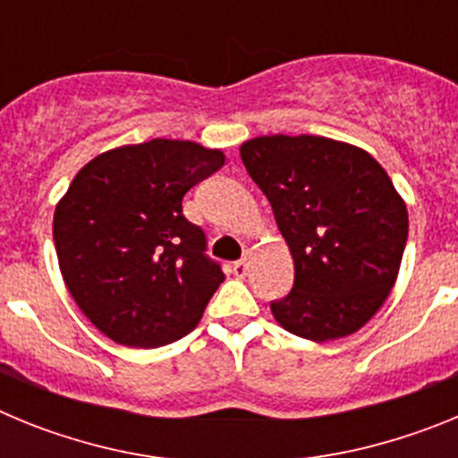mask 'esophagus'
<instances>
[{"instance_id": "esophagus-1", "label": "esophagus", "mask_w": 458, "mask_h": 458, "mask_svg": "<svg viewBox=\"0 0 458 458\" xmlns=\"http://www.w3.org/2000/svg\"><path fill=\"white\" fill-rule=\"evenodd\" d=\"M232 270L236 277H245V275L250 273V264H248V259H241V261H233L232 264Z\"/></svg>"}]
</instances>
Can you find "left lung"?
<instances>
[{"label": "left lung", "mask_w": 458, "mask_h": 458, "mask_svg": "<svg viewBox=\"0 0 458 458\" xmlns=\"http://www.w3.org/2000/svg\"><path fill=\"white\" fill-rule=\"evenodd\" d=\"M293 257V289L270 302L298 337L327 342L365 326L402 266L408 213L386 169L351 144L314 135L241 147Z\"/></svg>", "instance_id": "left-lung-1"}]
</instances>
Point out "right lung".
Here are the masks:
<instances>
[{"label": "right lung", "instance_id": "obj_1", "mask_svg": "<svg viewBox=\"0 0 458 458\" xmlns=\"http://www.w3.org/2000/svg\"><path fill=\"white\" fill-rule=\"evenodd\" d=\"M225 165L194 141L151 140L93 157L55 210L64 282L100 333L156 349L192 333L225 282L183 194Z\"/></svg>", "mask_w": 458, "mask_h": 458}]
</instances>
